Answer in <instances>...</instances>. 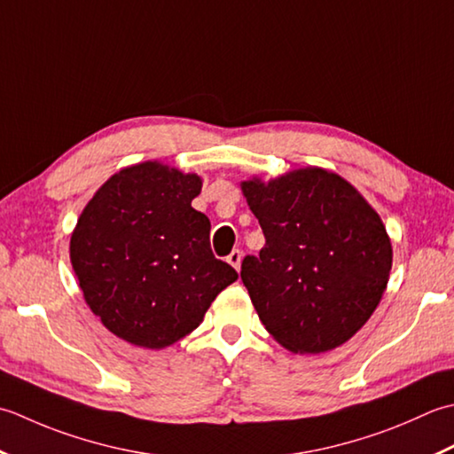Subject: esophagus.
<instances>
[{
    "mask_svg": "<svg viewBox=\"0 0 454 454\" xmlns=\"http://www.w3.org/2000/svg\"><path fill=\"white\" fill-rule=\"evenodd\" d=\"M240 261H243V253H240L239 248H237V251H233V253H231V254L227 256V262H229L231 266H233L235 270H239V268H240Z\"/></svg>",
    "mask_w": 454,
    "mask_h": 454,
    "instance_id": "obj_1",
    "label": "esophagus"
}]
</instances>
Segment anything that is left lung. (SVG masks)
I'll return each mask as SVG.
<instances>
[{
  "label": "left lung",
  "mask_w": 454,
  "mask_h": 454,
  "mask_svg": "<svg viewBox=\"0 0 454 454\" xmlns=\"http://www.w3.org/2000/svg\"><path fill=\"white\" fill-rule=\"evenodd\" d=\"M240 190L266 239L240 266L266 331L300 355L347 343L390 278L392 243L380 215L353 184L319 166L245 180Z\"/></svg>",
  "instance_id": "1"
}]
</instances>
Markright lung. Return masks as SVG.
I'll use <instances>...</instances> for the list:
<instances>
[{"label":"right lung","instance_id":"add662e5","mask_svg":"<svg viewBox=\"0 0 454 454\" xmlns=\"http://www.w3.org/2000/svg\"><path fill=\"white\" fill-rule=\"evenodd\" d=\"M198 174L159 160L115 172L70 237V262L90 309L135 347L166 348L200 327L233 284L209 247V219L192 207Z\"/></svg>","mask_w":454,"mask_h":454}]
</instances>
